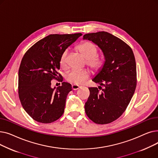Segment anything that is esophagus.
<instances>
[{
  "mask_svg": "<svg viewBox=\"0 0 158 158\" xmlns=\"http://www.w3.org/2000/svg\"><path fill=\"white\" fill-rule=\"evenodd\" d=\"M80 88V86L79 85H72V88L73 90H76Z\"/></svg>",
  "mask_w": 158,
  "mask_h": 158,
  "instance_id": "obj_1",
  "label": "esophagus"
}]
</instances>
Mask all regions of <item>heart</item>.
<instances>
[{
	"label": "heart",
	"mask_w": 158,
	"mask_h": 158,
	"mask_svg": "<svg viewBox=\"0 0 158 158\" xmlns=\"http://www.w3.org/2000/svg\"><path fill=\"white\" fill-rule=\"evenodd\" d=\"M78 51L86 60L88 66L95 71H99L103 67L104 61L103 58L97 54L98 51L96 46L90 41H84L77 47ZM67 50L64 51L60 59V64L61 67H65L66 65V56ZM89 75L85 70L73 69L66 75V80L70 83L75 85L82 84L89 77Z\"/></svg>",
	"instance_id": "1"
}]
</instances>
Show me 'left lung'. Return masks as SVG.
I'll use <instances>...</instances> for the list:
<instances>
[{
  "mask_svg": "<svg viewBox=\"0 0 158 158\" xmlns=\"http://www.w3.org/2000/svg\"><path fill=\"white\" fill-rule=\"evenodd\" d=\"M83 39L97 45L105 58L102 69L92 79L100 86L89 88L90 94L85 103V112L96 123H110L126 111L135 92V57L126 43L107 32L88 33ZM99 89L102 90L101 93Z\"/></svg>",
  "mask_w": 158,
  "mask_h": 158,
  "instance_id": "obj_1",
  "label": "left lung"
}]
</instances>
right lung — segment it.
I'll use <instances>...</instances> for the list:
<instances>
[{"label": "right lung", "instance_id": "obj_1", "mask_svg": "<svg viewBox=\"0 0 158 158\" xmlns=\"http://www.w3.org/2000/svg\"><path fill=\"white\" fill-rule=\"evenodd\" d=\"M81 35V33L48 35L24 54L19 70V96L23 108L35 120L52 123L63 114L72 86L63 82L61 86L52 88L51 81H63L61 75L57 72L60 56Z\"/></svg>", "mask_w": 158, "mask_h": 158}]
</instances>
